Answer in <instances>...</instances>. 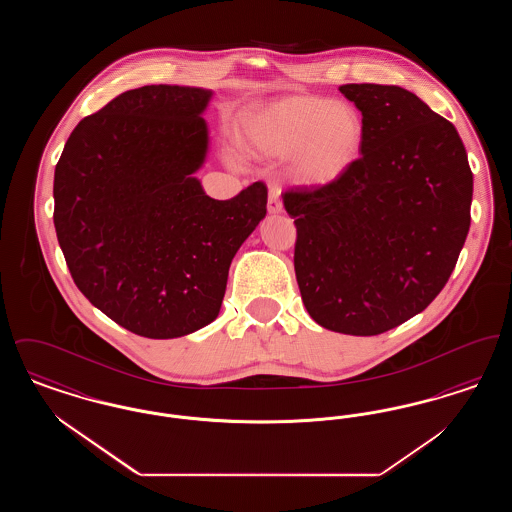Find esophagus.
<instances>
[{"mask_svg":"<svg viewBox=\"0 0 512 512\" xmlns=\"http://www.w3.org/2000/svg\"><path fill=\"white\" fill-rule=\"evenodd\" d=\"M280 195H282V190H280L278 186H270V190H268L267 203L268 213L276 215V213H282V211H284V205H282Z\"/></svg>","mask_w":512,"mask_h":512,"instance_id":"1","label":"esophagus"}]
</instances>
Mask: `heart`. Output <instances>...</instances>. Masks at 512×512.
<instances>
[{"instance_id":"b5f03b06","label":"heart","mask_w":512,"mask_h":512,"mask_svg":"<svg viewBox=\"0 0 512 512\" xmlns=\"http://www.w3.org/2000/svg\"><path fill=\"white\" fill-rule=\"evenodd\" d=\"M365 122L347 101L295 96L272 101L242 126L245 151L290 159L292 176L305 186H330L349 171L363 149Z\"/></svg>"}]
</instances>
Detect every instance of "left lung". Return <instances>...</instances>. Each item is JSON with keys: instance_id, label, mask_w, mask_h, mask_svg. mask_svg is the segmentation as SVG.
<instances>
[{"instance_id": "8db88e82", "label": "left lung", "mask_w": 512, "mask_h": 512, "mask_svg": "<svg viewBox=\"0 0 512 512\" xmlns=\"http://www.w3.org/2000/svg\"><path fill=\"white\" fill-rule=\"evenodd\" d=\"M365 122L357 163L330 186L282 195L293 267L326 330L376 336L422 313L447 284L470 228L472 171L457 128L413 92L343 84Z\"/></svg>"}]
</instances>
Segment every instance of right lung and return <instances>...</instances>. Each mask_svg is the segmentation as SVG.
<instances>
[{"label": "right lung", "instance_id": "add662e5", "mask_svg": "<svg viewBox=\"0 0 512 512\" xmlns=\"http://www.w3.org/2000/svg\"><path fill=\"white\" fill-rule=\"evenodd\" d=\"M211 90L151 84L82 119L53 178V224L74 284L122 328L188 336L219 317L228 268L267 215L255 182L219 201L195 176Z\"/></svg>", "mask_w": 512, "mask_h": 512}]
</instances>
